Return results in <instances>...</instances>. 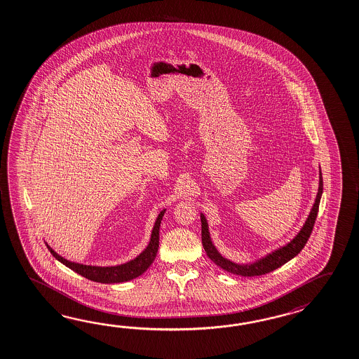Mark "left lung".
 Wrapping results in <instances>:
<instances>
[{"label": "left lung", "instance_id": "8db88e82", "mask_svg": "<svg viewBox=\"0 0 359 359\" xmlns=\"http://www.w3.org/2000/svg\"><path fill=\"white\" fill-rule=\"evenodd\" d=\"M322 192H323V178H322V170H320L319 172V189H318L317 199H316V203L310 210L308 219H306L305 225L302 226L300 233H297L287 245L269 253L264 259H259V261L250 264V265L235 264V262H231V261L226 259L225 257H222L218 253V250L215 248L213 243L210 241L208 224H207L204 216L201 215V242H203L204 250L207 252V256L216 264L217 266L224 269L225 271H229L231 274H236V276H264V274H267L270 271H274L276 269L282 266L285 262H288L290 259H293L294 256H297L302 248L305 247V244L310 238V233L313 231L316 219H317L318 209H319Z\"/></svg>", "mask_w": 359, "mask_h": 359}]
</instances>
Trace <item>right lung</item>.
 Segmentation results:
<instances>
[{"instance_id":"1","label":"right lung","mask_w":359,"mask_h":359,"mask_svg":"<svg viewBox=\"0 0 359 359\" xmlns=\"http://www.w3.org/2000/svg\"><path fill=\"white\" fill-rule=\"evenodd\" d=\"M164 213H165V209L161 210L158 218H156V222H155V226L152 229L151 241L149 245H147V248L143 250L137 259H132V261L123 264V265H118V266H88V265L76 264V262H71V261L60 257L58 253L51 250L48 244H46V247L50 250L51 255L58 261H60L63 265H66L77 274H80L86 279H90L93 282H98V283L128 282V280H132L137 276H142L143 273L150 267L151 264L154 262V259L156 257L158 248V230H160V224H161Z\"/></svg>"}]
</instances>
